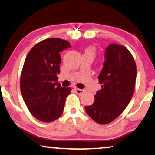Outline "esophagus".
Returning a JSON list of instances; mask_svg holds the SVG:
<instances>
[{"instance_id": "esophagus-1", "label": "esophagus", "mask_w": 155, "mask_h": 155, "mask_svg": "<svg viewBox=\"0 0 155 155\" xmlns=\"http://www.w3.org/2000/svg\"><path fill=\"white\" fill-rule=\"evenodd\" d=\"M74 91H75V92L77 93L78 94H79V95L83 94V93L84 92H85V91H84V90H83V89H79V88H77V87H74Z\"/></svg>"}]
</instances>
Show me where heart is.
Wrapping results in <instances>:
<instances>
[{
  "label": "heart",
  "instance_id": "heart-1",
  "mask_svg": "<svg viewBox=\"0 0 155 155\" xmlns=\"http://www.w3.org/2000/svg\"><path fill=\"white\" fill-rule=\"evenodd\" d=\"M85 54L91 55L93 57H95V49L93 47H88L85 49Z\"/></svg>",
  "mask_w": 155,
  "mask_h": 155
}]
</instances>
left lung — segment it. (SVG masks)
Masks as SVG:
<instances>
[{"mask_svg": "<svg viewBox=\"0 0 155 155\" xmlns=\"http://www.w3.org/2000/svg\"><path fill=\"white\" fill-rule=\"evenodd\" d=\"M104 56L103 69L98 76L101 89L96 92L94 103L85 106L87 115L100 124L113 121L127 108L137 78L136 63L125 47L110 44Z\"/></svg>", "mask_w": 155, "mask_h": 155, "instance_id": "left-lung-1", "label": "left lung"}]
</instances>
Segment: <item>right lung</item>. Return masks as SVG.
Instances as JSON below:
<instances>
[{
	"mask_svg": "<svg viewBox=\"0 0 155 155\" xmlns=\"http://www.w3.org/2000/svg\"><path fill=\"white\" fill-rule=\"evenodd\" d=\"M71 47L58 38H50L34 45L26 57L21 75L20 87L28 109L37 119L51 122L62 115L71 87L57 83L60 52Z\"/></svg>",
	"mask_w": 155,
	"mask_h": 155,
	"instance_id": "right-lung-1",
	"label": "right lung"
}]
</instances>
